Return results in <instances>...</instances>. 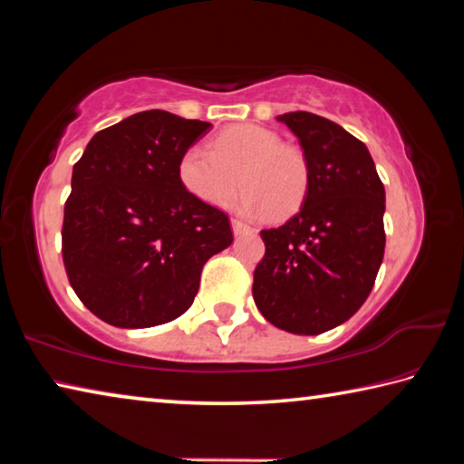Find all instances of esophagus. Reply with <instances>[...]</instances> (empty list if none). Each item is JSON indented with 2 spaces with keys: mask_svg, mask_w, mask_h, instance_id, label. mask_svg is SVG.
I'll list each match as a JSON object with an SVG mask.
<instances>
[{
  "mask_svg": "<svg viewBox=\"0 0 464 464\" xmlns=\"http://www.w3.org/2000/svg\"><path fill=\"white\" fill-rule=\"evenodd\" d=\"M231 227H233V233H235V235H241V233H249V231H254V229H251L249 225L243 223L241 218H231Z\"/></svg>",
  "mask_w": 464,
  "mask_h": 464,
  "instance_id": "1",
  "label": "esophagus"
}]
</instances>
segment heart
<instances>
[{"instance_id": "obj_1", "label": "heart", "mask_w": 464, "mask_h": 464, "mask_svg": "<svg viewBox=\"0 0 464 464\" xmlns=\"http://www.w3.org/2000/svg\"><path fill=\"white\" fill-rule=\"evenodd\" d=\"M179 182L196 198L221 207L237 188L241 213L274 218L295 215L307 198L309 161L303 149L282 143L278 132L257 124H235L208 147L192 145L179 157Z\"/></svg>"}]
</instances>
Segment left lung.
I'll return each mask as SVG.
<instances>
[{
	"label": "left lung",
	"mask_w": 464,
	"mask_h": 464,
	"mask_svg": "<svg viewBox=\"0 0 464 464\" xmlns=\"http://www.w3.org/2000/svg\"><path fill=\"white\" fill-rule=\"evenodd\" d=\"M278 121L301 143L311 179L301 210L260 233L251 293L272 325L317 335L371 295L384 256V186L366 145L340 124L301 110Z\"/></svg>",
	"instance_id": "left-lung-1"
}]
</instances>
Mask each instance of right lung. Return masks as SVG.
I'll return each mask as SVG.
<instances>
[{
    "instance_id": "obj_1",
    "label": "right lung",
    "mask_w": 464,
    "mask_h": 464,
    "mask_svg": "<svg viewBox=\"0 0 464 464\" xmlns=\"http://www.w3.org/2000/svg\"><path fill=\"white\" fill-rule=\"evenodd\" d=\"M210 122L145 110L93 135L73 166L61 254L69 285L114 327L190 309L202 266L231 246L229 217L179 182V157Z\"/></svg>"
}]
</instances>
